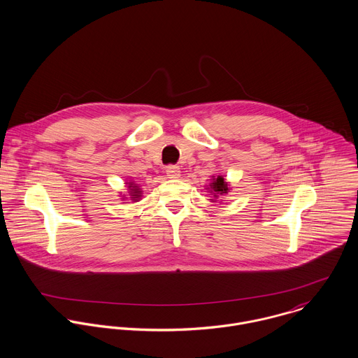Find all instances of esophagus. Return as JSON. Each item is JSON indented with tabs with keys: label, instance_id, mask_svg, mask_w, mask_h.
Instances as JSON below:
<instances>
[{
	"label": "esophagus",
	"instance_id": "obj_1",
	"mask_svg": "<svg viewBox=\"0 0 358 358\" xmlns=\"http://www.w3.org/2000/svg\"><path fill=\"white\" fill-rule=\"evenodd\" d=\"M165 173L169 179H176V178L180 176V169H179L178 165H168L165 168Z\"/></svg>",
	"mask_w": 358,
	"mask_h": 358
}]
</instances>
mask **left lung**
Returning <instances> with one entry per match:
<instances>
[{
	"label": "left lung",
	"mask_w": 358,
	"mask_h": 358,
	"mask_svg": "<svg viewBox=\"0 0 358 358\" xmlns=\"http://www.w3.org/2000/svg\"><path fill=\"white\" fill-rule=\"evenodd\" d=\"M210 189V193H213V197H217V196H223L229 192V186H227V182L223 179V176H217V178H213L212 183L209 185Z\"/></svg>",
	"instance_id": "1"
}]
</instances>
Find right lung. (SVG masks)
<instances>
[{
  "mask_svg": "<svg viewBox=\"0 0 358 358\" xmlns=\"http://www.w3.org/2000/svg\"><path fill=\"white\" fill-rule=\"evenodd\" d=\"M129 190H131V199L134 200V201H136V200H139V197H141V190H139V187L138 186H135L132 182L129 183Z\"/></svg>",
  "mask_w": 358,
  "mask_h": 358,
  "instance_id": "obj_1",
  "label": "right lung"
}]
</instances>
